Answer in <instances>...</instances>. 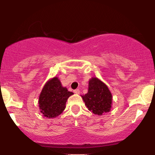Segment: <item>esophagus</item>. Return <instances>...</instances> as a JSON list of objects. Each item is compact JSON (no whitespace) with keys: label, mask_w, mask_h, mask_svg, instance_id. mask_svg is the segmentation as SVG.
I'll use <instances>...</instances> for the list:
<instances>
[{"label":"esophagus","mask_w":155,"mask_h":155,"mask_svg":"<svg viewBox=\"0 0 155 155\" xmlns=\"http://www.w3.org/2000/svg\"><path fill=\"white\" fill-rule=\"evenodd\" d=\"M74 93H76V94H79L80 93V90H79V89H76V90H74Z\"/></svg>","instance_id":"34e87169"}]
</instances>
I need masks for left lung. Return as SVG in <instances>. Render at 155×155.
<instances>
[{"mask_svg":"<svg viewBox=\"0 0 155 155\" xmlns=\"http://www.w3.org/2000/svg\"><path fill=\"white\" fill-rule=\"evenodd\" d=\"M89 111L95 114L102 115L109 112L112 104V95L108 87L96 77L89 81L88 92L81 95Z\"/></svg>","mask_w":155,"mask_h":155,"instance_id":"obj_1","label":"left lung"}]
</instances>
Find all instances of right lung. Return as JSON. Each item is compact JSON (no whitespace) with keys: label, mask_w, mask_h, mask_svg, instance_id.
I'll return each instance as SVG.
<instances>
[{"label":"right lung","mask_w":155,"mask_h":155,"mask_svg":"<svg viewBox=\"0 0 155 155\" xmlns=\"http://www.w3.org/2000/svg\"><path fill=\"white\" fill-rule=\"evenodd\" d=\"M72 92L62 86L58 77L49 79L42 89L39 95V109L44 117L55 118L65 108L66 101Z\"/></svg>","instance_id":"obj_1"}]
</instances>
